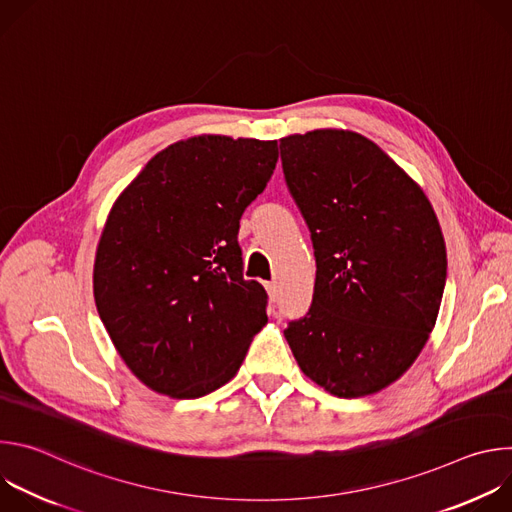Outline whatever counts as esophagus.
<instances>
[{
  "label": "esophagus",
  "mask_w": 512,
  "mask_h": 512,
  "mask_svg": "<svg viewBox=\"0 0 512 512\" xmlns=\"http://www.w3.org/2000/svg\"><path fill=\"white\" fill-rule=\"evenodd\" d=\"M265 289H267L271 302H275L277 300V283L275 281H265Z\"/></svg>",
  "instance_id": "1"
}]
</instances>
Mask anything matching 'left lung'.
Masks as SVG:
<instances>
[{
	"instance_id": "8db88e82",
	"label": "left lung",
	"mask_w": 512,
	"mask_h": 512,
	"mask_svg": "<svg viewBox=\"0 0 512 512\" xmlns=\"http://www.w3.org/2000/svg\"><path fill=\"white\" fill-rule=\"evenodd\" d=\"M279 150L316 257L312 306L285 340L328 393L373 395L411 367L435 326L448 269L440 223L419 184L360 133H296Z\"/></svg>"
}]
</instances>
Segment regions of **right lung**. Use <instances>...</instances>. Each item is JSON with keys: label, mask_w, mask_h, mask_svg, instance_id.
Returning a JSON list of instances; mask_svg holds the SVG:
<instances>
[{"label": "right lung", "mask_w": 512, "mask_h": 512, "mask_svg": "<svg viewBox=\"0 0 512 512\" xmlns=\"http://www.w3.org/2000/svg\"><path fill=\"white\" fill-rule=\"evenodd\" d=\"M277 156V141L190 137L115 200L95 257V304L152 391L196 399L223 387L267 324V291L243 277L237 235Z\"/></svg>", "instance_id": "1"}]
</instances>
